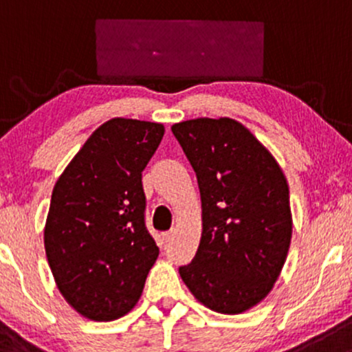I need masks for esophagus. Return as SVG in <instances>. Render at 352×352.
Masks as SVG:
<instances>
[{"label":"esophagus","mask_w":352,"mask_h":352,"mask_svg":"<svg viewBox=\"0 0 352 352\" xmlns=\"http://www.w3.org/2000/svg\"><path fill=\"white\" fill-rule=\"evenodd\" d=\"M175 234H176L175 229H171V231L164 232V234H163V241H164V243H171V241L175 239Z\"/></svg>","instance_id":"esophagus-1"}]
</instances>
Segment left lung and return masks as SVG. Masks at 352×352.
<instances>
[{
  "label": "left lung",
  "mask_w": 352,
  "mask_h": 352,
  "mask_svg": "<svg viewBox=\"0 0 352 352\" xmlns=\"http://www.w3.org/2000/svg\"><path fill=\"white\" fill-rule=\"evenodd\" d=\"M197 177L203 232L181 279L201 304L239 314L270 294L289 251V188L276 160L231 118L171 126Z\"/></svg>",
  "instance_id": "8db88e82"
}]
</instances>
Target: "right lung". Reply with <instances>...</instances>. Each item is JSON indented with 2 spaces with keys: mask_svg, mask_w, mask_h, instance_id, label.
<instances>
[{
  "mask_svg": "<svg viewBox=\"0 0 352 352\" xmlns=\"http://www.w3.org/2000/svg\"><path fill=\"white\" fill-rule=\"evenodd\" d=\"M164 126L113 118L58 177L45 250L59 293L91 321L123 318L140 301L160 248L146 229L143 171Z\"/></svg>",
  "mask_w": 352,
  "mask_h": 352,
  "instance_id": "add662e5",
  "label": "right lung"
}]
</instances>
